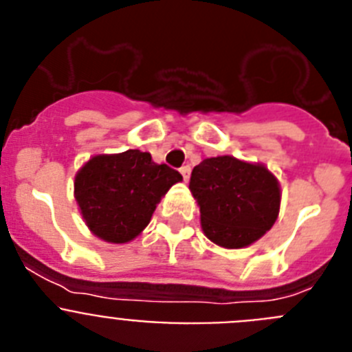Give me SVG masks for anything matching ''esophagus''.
<instances>
[{"instance_id":"obj_1","label":"esophagus","mask_w":352,"mask_h":352,"mask_svg":"<svg viewBox=\"0 0 352 352\" xmlns=\"http://www.w3.org/2000/svg\"><path fill=\"white\" fill-rule=\"evenodd\" d=\"M179 173H182L183 179H185V182H188V178H190V166H183L182 169H179Z\"/></svg>"}]
</instances>
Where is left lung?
Instances as JSON below:
<instances>
[{
  "label": "left lung",
  "instance_id": "8db88e82",
  "mask_svg": "<svg viewBox=\"0 0 352 352\" xmlns=\"http://www.w3.org/2000/svg\"><path fill=\"white\" fill-rule=\"evenodd\" d=\"M201 226L213 243L243 248L272 229L280 210V185L263 164L223 155L203 160L190 176Z\"/></svg>",
  "mask_w": 352,
  "mask_h": 352
}]
</instances>
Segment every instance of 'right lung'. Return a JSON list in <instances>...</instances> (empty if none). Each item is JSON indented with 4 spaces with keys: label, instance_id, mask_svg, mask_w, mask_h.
<instances>
[{
    "label": "right lung",
    "instance_id": "right-lung-1",
    "mask_svg": "<svg viewBox=\"0 0 352 352\" xmlns=\"http://www.w3.org/2000/svg\"><path fill=\"white\" fill-rule=\"evenodd\" d=\"M178 170L155 164L151 155L129 149L96 155L76 174L74 195L89 231L109 243H126L142 232Z\"/></svg>",
    "mask_w": 352,
    "mask_h": 352
}]
</instances>
